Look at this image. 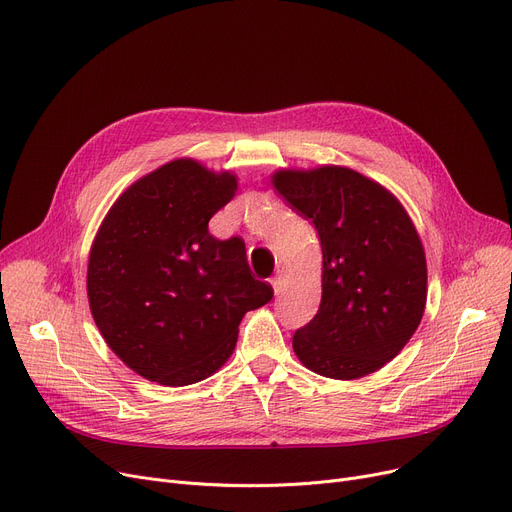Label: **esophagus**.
<instances>
[{"label":"esophagus","instance_id":"1","mask_svg":"<svg viewBox=\"0 0 512 512\" xmlns=\"http://www.w3.org/2000/svg\"><path fill=\"white\" fill-rule=\"evenodd\" d=\"M282 278H284V270H278V272H276V276L270 280V282H272V286H274V292H276V294L282 290Z\"/></svg>","mask_w":512,"mask_h":512}]
</instances>
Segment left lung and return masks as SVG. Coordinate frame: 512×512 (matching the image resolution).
Masks as SVG:
<instances>
[{
	"label": "left lung",
	"instance_id": "1",
	"mask_svg": "<svg viewBox=\"0 0 512 512\" xmlns=\"http://www.w3.org/2000/svg\"><path fill=\"white\" fill-rule=\"evenodd\" d=\"M274 186L315 226L324 253L321 303L294 332V353L334 380L378 371L405 348L425 309V253L411 218L382 184L340 166L282 170Z\"/></svg>",
	"mask_w": 512,
	"mask_h": 512
}]
</instances>
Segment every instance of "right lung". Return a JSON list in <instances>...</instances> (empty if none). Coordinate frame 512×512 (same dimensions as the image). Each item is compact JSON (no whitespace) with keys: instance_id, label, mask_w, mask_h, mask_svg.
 Listing matches in <instances>:
<instances>
[{"instance_id":"add662e5","label":"right lung","mask_w":512,"mask_h":512,"mask_svg":"<svg viewBox=\"0 0 512 512\" xmlns=\"http://www.w3.org/2000/svg\"><path fill=\"white\" fill-rule=\"evenodd\" d=\"M236 191L228 172L176 159L112 205L89 255L87 292L107 346L149 382L188 386L232 355L242 315L274 297L245 240L209 234Z\"/></svg>"}]
</instances>
